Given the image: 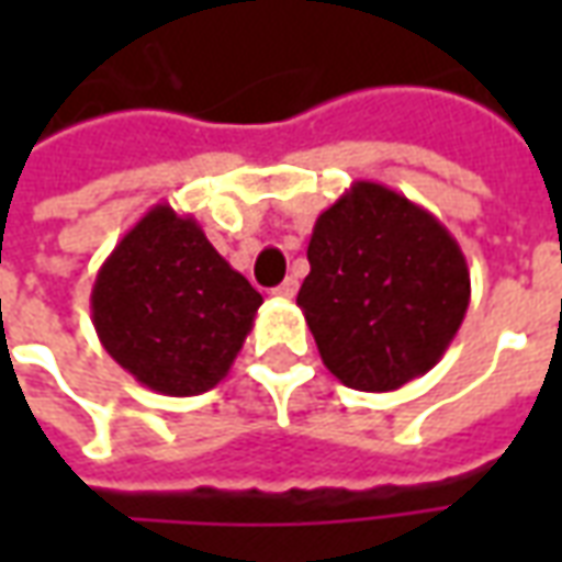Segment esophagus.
Wrapping results in <instances>:
<instances>
[{
    "instance_id": "obj_1",
    "label": "esophagus",
    "mask_w": 562,
    "mask_h": 562,
    "mask_svg": "<svg viewBox=\"0 0 562 562\" xmlns=\"http://www.w3.org/2000/svg\"><path fill=\"white\" fill-rule=\"evenodd\" d=\"M273 294H277V297H294V294H297V280H294V277L282 280L280 285L273 289Z\"/></svg>"
}]
</instances>
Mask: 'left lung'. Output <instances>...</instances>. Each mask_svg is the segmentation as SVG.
I'll list each match as a JSON object with an SVG mask.
<instances>
[{
    "mask_svg": "<svg viewBox=\"0 0 562 562\" xmlns=\"http://www.w3.org/2000/svg\"><path fill=\"white\" fill-rule=\"evenodd\" d=\"M297 306L342 385L397 391L446 355L470 306V268L434 213L358 180L316 220Z\"/></svg>",
    "mask_w": 562,
    "mask_h": 562,
    "instance_id": "8db88e82",
    "label": "left lung"
}]
</instances>
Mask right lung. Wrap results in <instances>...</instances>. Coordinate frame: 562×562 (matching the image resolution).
I'll list each match as a JSON object with an SVG mask.
<instances>
[{"instance_id":"add662e5","label":"right lung","mask_w":562,"mask_h":562,"mask_svg":"<svg viewBox=\"0 0 562 562\" xmlns=\"http://www.w3.org/2000/svg\"><path fill=\"white\" fill-rule=\"evenodd\" d=\"M90 306L95 334L116 364L144 389L192 397L232 370L261 294L192 216L156 204L104 258Z\"/></svg>"}]
</instances>
